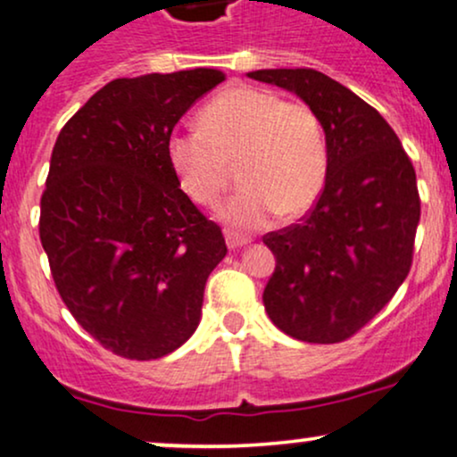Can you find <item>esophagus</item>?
I'll use <instances>...</instances> for the list:
<instances>
[{"label":"esophagus","instance_id":"esophagus-1","mask_svg":"<svg viewBox=\"0 0 457 457\" xmlns=\"http://www.w3.org/2000/svg\"><path fill=\"white\" fill-rule=\"evenodd\" d=\"M249 240H252V238L243 237V234L232 232V229H228V232H225V243H228V247H229V249H238V247H243V245H247Z\"/></svg>","mask_w":457,"mask_h":457}]
</instances>
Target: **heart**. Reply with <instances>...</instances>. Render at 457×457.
<instances>
[{
    "instance_id": "1",
    "label": "heart",
    "mask_w": 457,
    "mask_h": 457,
    "mask_svg": "<svg viewBox=\"0 0 457 457\" xmlns=\"http://www.w3.org/2000/svg\"><path fill=\"white\" fill-rule=\"evenodd\" d=\"M199 129L167 143L179 184L193 202L214 205L237 162L240 188L220 210L234 232L262 229L308 212L328 179L329 145L323 121L305 102H284L267 88L237 84L197 114Z\"/></svg>"
}]
</instances>
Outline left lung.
Here are the masks:
<instances>
[{
    "label": "left lung",
    "mask_w": 457,
    "mask_h": 457,
    "mask_svg": "<svg viewBox=\"0 0 457 457\" xmlns=\"http://www.w3.org/2000/svg\"><path fill=\"white\" fill-rule=\"evenodd\" d=\"M249 78L299 95L323 121L328 179L302 223L264 237L275 270L262 302L275 328L303 343H343L408 278L420 199L412 160L386 119L314 69Z\"/></svg>",
    "instance_id": "8db88e82"
}]
</instances>
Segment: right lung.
Wrapping results in <instances>:
<instances>
[{
    "label": "right lung",
    "instance_id": "1",
    "mask_svg": "<svg viewBox=\"0 0 457 457\" xmlns=\"http://www.w3.org/2000/svg\"><path fill=\"white\" fill-rule=\"evenodd\" d=\"M223 79L217 69L112 79L54 145L38 220L52 278L73 319L121 358L182 347L228 253L167 154L175 123Z\"/></svg>",
    "mask_w": 457,
    "mask_h": 457
}]
</instances>
